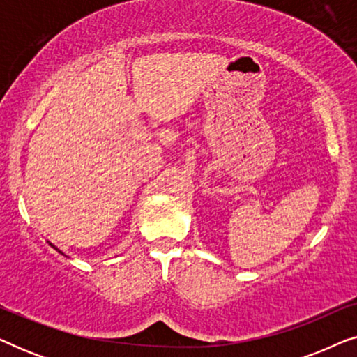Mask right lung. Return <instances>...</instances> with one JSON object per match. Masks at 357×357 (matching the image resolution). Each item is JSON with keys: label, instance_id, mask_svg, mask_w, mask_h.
<instances>
[{"label": "right lung", "instance_id": "obj_1", "mask_svg": "<svg viewBox=\"0 0 357 357\" xmlns=\"http://www.w3.org/2000/svg\"><path fill=\"white\" fill-rule=\"evenodd\" d=\"M48 243H50V242H48ZM50 245H52V247H53V248H55V250H58V248H56V247H55V245H53V243H50ZM58 252H60V250H58ZM60 253H61V252H60Z\"/></svg>", "mask_w": 357, "mask_h": 357}]
</instances>
